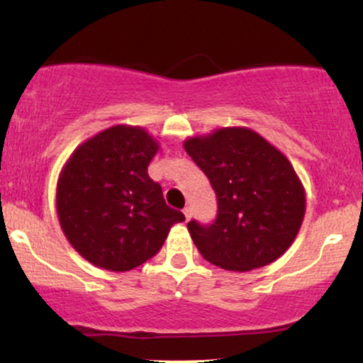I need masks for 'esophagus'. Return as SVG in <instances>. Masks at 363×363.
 Here are the masks:
<instances>
[{
	"instance_id": "34e87169",
	"label": "esophagus",
	"mask_w": 363,
	"mask_h": 363,
	"mask_svg": "<svg viewBox=\"0 0 363 363\" xmlns=\"http://www.w3.org/2000/svg\"><path fill=\"white\" fill-rule=\"evenodd\" d=\"M182 213H184V216H186V222H187V220L191 218V210H189V208H184V210H182Z\"/></svg>"
}]
</instances>
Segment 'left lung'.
<instances>
[{
    "label": "left lung",
    "instance_id": "left-lung-1",
    "mask_svg": "<svg viewBox=\"0 0 363 363\" xmlns=\"http://www.w3.org/2000/svg\"><path fill=\"white\" fill-rule=\"evenodd\" d=\"M184 150L218 201L213 223H187L201 256L228 272H249L285 254L306 215V189L289 158L242 126L187 138Z\"/></svg>",
    "mask_w": 363,
    "mask_h": 363
}]
</instances>
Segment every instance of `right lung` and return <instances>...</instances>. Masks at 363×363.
I'll return each mask as SVG.
<instances>
[{"instance_id":"right-lung-1","label":"right lung","mask_w":363,"mask_h":363,"mask_svg":"<svg viewBox=\"0 0 363 363\" xmlns=\"http://www.w3.org/2000/svg\"><path fill=\"white\" fill-rule=\"evenodd\" d=\"M160 148L140 126L118 124L78 147L62 167L56 210L62 234L91 264L129 272L160 251L181 211L148 176Z\"/></svg>"}]
</instances>
